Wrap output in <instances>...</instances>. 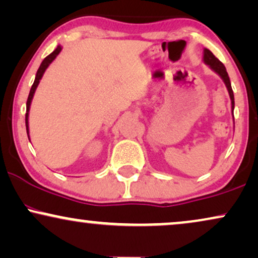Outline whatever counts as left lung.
<instances>
[{
	"mask_svg": "<svg viewBox=\"0 0 258 258\" xmlns=\"http://www.w3.org/2000/svg\"><path fill=\"white\" fill-rule=\"evenodd\" d=\"M204 63L208 65V67L211 68L212 70L214 71V73L218 74L220 76L221 80L224 81L225 86L227 88V91H229V95H230V99H231V109H232V114H233V109H234V96H233V91H232V87H231V82H230V77L229 75H227V71H226V68L224 67V64L221 63V61L218 59V58L214 56L212 52L208 50V48H205L204 50ZM234 121V119H233Z\"/></svg>",
	"mask_w": 258,
	"mask_h": 258,
	"instance_id": "left-lung-1",
	"label": "left lung"
}]
</instances>
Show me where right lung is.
<instances>
[{
  "label": "right lung",
  "instance_id": "right-lung-1",
  "mask_svg": "<svg viewBox=\"0 0 258 258\" xmlns=\"http://www.w3.org/2000/svg\"><path fill=\"white\" fill-rule=\"evenodd\" d=\"M60 51H61V46H60V45H58V46L56 47V50L52 52V53L48 54V56L45 58L44 60L41 61L40 67H39V69L37 71V75H35V80H34L33 86H32L31 90H29V95H28V99H27V103H26V119H25L26 120V131H27L28 139H29V128H28L29 108H31V103H32V100H33L34 93H35V90H37V87H38L39 82H40L42 75H44L45 71H46V69L48 68V65H50L54 59H56V57L60 53Z\"/></svg>",
  "mask_w": 258,
  "mask_h": 258
}]
</instances>
